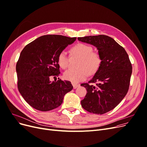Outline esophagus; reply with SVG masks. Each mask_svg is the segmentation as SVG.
Masks as SVG:
<instances>
[{"label":"esophagus","instance_id":"1","mask_svg":"<svg viewBox=\"0 0 147 147\" xmlns=\"http://www.w3.org/2000/svg\"><path fill=\"white\" fill-rule=\"evenodd\" d=\"M72 85H73V88H74V89L77 88L78 87H79V86H80L79 84H75V83H72Z\"/></svg>","mask_w":147,"mask_h":147}]
</instances>
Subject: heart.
Masks as SVG:
<instances>
[{
	"label": "heart",
	"instance_id": "b5f03b06",
	"mask_svg": "<svg viewBox=\"0 0 147 147\" xmlns=\"http://www.w3.org/2000/svg\"><path fill=\"white\" fill-rule=\"evenodd\" d=\"M92 47L88 44L79 43L73 46L71 50L73 55L80 57L78 69L69 68L63 73L65 80L77 83L85 80L89 74H94L99 69L101 65V58L98 53L92 52ZM69 57L65 50L59 53L58 57V63L63 69L68 66Z\"/></svg>",
	"mask_w": 147,
	"mask_h": 147
}]
</instances>
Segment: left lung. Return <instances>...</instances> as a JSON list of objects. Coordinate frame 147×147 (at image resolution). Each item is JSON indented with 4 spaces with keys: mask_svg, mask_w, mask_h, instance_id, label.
I'll return each mask as SVG.
<instances>
[{
    "mask_svg": "<svg viewBox=\"0 0 147 147\" xmlns=\"http://www.w3.org/2000/svg\"><path fill=\"white\" fill-rule=\"evenodd\" d=\"M98 50L101 62L89 84H82L87 90L81 105L89 112L103 114L113 109L128 92L132 66L125 49L107 35L78 37ZM95 83V85H92Z\"/></svg>",
    "mask_w": 147,
    "mask_h": 147,
    "instance_id": "8db88e82",
    "label": "left lung"
}]
</instances>
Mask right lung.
Returning <instances> with one entry per match:
<instances>
[{"label": "right lung", "mask_w": 147, "mask_h": 147, "mask_svg": "<svg viewBox=\"0 0 147 147\" xmlns=\"http://www.w3.org/2000/svg\"><path fill=\"white\" fill-rule=\"evenodd\" d=\"M76 40L59 35H43L22 51L16 65L17 86L24 100L34 109L43 112L55 109L73 89L70 82H51L50 78L60 74L59 53Z\"/></svg>", "instance_id": "right-lung-1"}]
</instances>
